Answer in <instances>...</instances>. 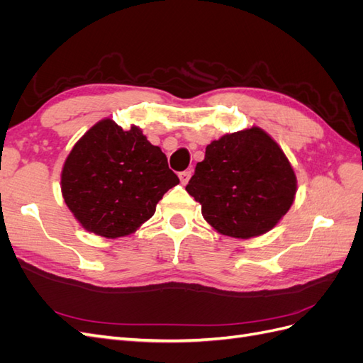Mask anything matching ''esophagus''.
Segmentation results:
<instances>
[{
  "instance_id": "esophagus-1",
  "label": "esophagus",
  "mask_w": 363,
  "mask_h": 363,
  "mask_svg": "<svg viewBox=\"0 0 363 363\" xmlns=\"http://www.w3.org/2000/svg\"><path fill=\"white\" fill-rule=\"evenodd\" d=\"M179 179L182 182V184H188L189 179H191V171H183L179 174Z\"/></svg>"
}]
</instances>
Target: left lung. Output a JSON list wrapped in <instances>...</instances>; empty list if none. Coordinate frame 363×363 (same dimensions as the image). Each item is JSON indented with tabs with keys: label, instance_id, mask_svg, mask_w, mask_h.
I'll return each instance as SVG.
<instances>
[{
	"label": "left lung",
	"instance_id": "1",
	"mask_svg": "<svg viewBox=\"0 0 363 363\" xmlns=\"http://www.w3.org/2000/svg\"><path fill=\"white\" fill-rule=\"evenodd\" d=\"M186 191L218 233L248 239L269 232L288 213L296 177L277 142L251 127L211 142Z\"/></svg>",
	"mask_w": 363,
	"mask_h": 363
}]
</instances>
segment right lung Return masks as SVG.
Wrapping results in <instances>:
<instances>
[{
    "mask_svg": "<svg viewBox=\"0 0 363 363\" xmlns=\"http://www.w3.org/2000/svg\"><path fill=\"white\" fill-rule=\"evenodd\" d=\"M180 180L142 130L103 119L72 147L62 169V195L83 228L107 239L127 236L156 212Z\"/></svg>",
    "mask_w": 363,
    "mask_h": 363,
    "instance_id": "obj_1",
    "label": "right lung"
}]
</instances>
